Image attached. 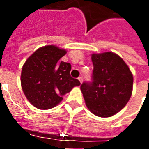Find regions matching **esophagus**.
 Instances as JSON below:
<instances>
[{"label": "esophagus", "mask_w": 149, "mask_h": 149, "mask_svg": "<svg viewBox=\"0 0 149 149\" xmlns=\"http://www.w3.org/2000/svg\"><path fill=\"white\" fill-rule=\"evenodd\" d=\"M78 80H79V81H80L81 83H82V81H83V77H78Z\"/></svg>", "instance_id": "obj_1"}]
</instances>
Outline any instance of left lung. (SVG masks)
I'll return each instance as SVG.
<instances>
[{"mask_svg": "<svg viewBox=\"0 0 149 149\" xmlns=\"http://www.w3.org/2000/svg\"><path fill=\"white\" fill-rule=\"evenodd\" d=\"M92 61V81L81 84V92L92 113L109 117L128 103L132 91L133 77L123 59L112 52L93 54Z\"/></svg>", "mask_w": 149, "mask_h": 149, "instance_id": "8db88e82", "label": "left lung"}]
</instances>
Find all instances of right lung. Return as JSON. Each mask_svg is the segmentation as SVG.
Listing matches in <instances>:
<instances>
[{"label":"right lung","instance_id":"1","mask_svg":"<svg viewBox=\"0 0 149 149\" xmlns=\"http://www.w3.org/2000/svg\"><path fill=\"white\" fill-rule=\"evenodd\" d=\"M65 54V49L44 46L34 52L23 65L21 87L34 107L52 109L63 100L64 95L81 84L70 76L71 65L59 61Z\"/></svg>","mask_w":149,"mask_h":149}]
</instances>
